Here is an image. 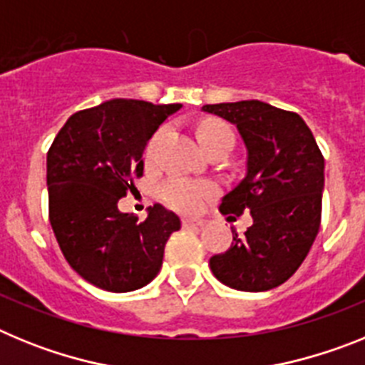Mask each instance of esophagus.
<instances>
[{"mask_svg":"<svg viewBox=\"0 0 365 365\" xmlns=\"http://www.w3.org/2000/svg\"><path fill=\"white\" fill-rule=\"evenodd\" d=\"M202 225H205V221H202V219L182 217V227L185 228H197V227H202Z\"/></svg>","mask_w":365,"mask_h":365,"instance_id":"esophagus-1","label":"esophagus"}]
</instances>
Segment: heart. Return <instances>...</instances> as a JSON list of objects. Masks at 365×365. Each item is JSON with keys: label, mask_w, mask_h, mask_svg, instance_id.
<instances>
[{"label": "heart", "mask_w": 365, "mask_h": 365, "mask_svg": "<svg viewBox=\"0 0 365 365\" xmlns=\"http://www.w3.org/2000/svg\"><path fill=\"white\" fill-rule=\"evenodd\" d=\"M159 138L160 131L155 133L150 143H148L146 151H144V157H146L148 163L153 160ZM197 138L205 150L208 146H212V144L221 143V140H230V143H234V135H232L230 128L222 124V122L215 120L202 122L197 128ZM215 192H217V188L212 182L185 179V177H172V179H168L160 186V197L172 206V208H177V210L185 212V214H193V212L201 210V206L205 205L206 199L212 197Z\"/></svg>", "instance_id": "b5f03b06"}]
</instances>
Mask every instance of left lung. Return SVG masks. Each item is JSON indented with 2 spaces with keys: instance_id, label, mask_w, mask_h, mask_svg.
Listing matches in <instances>:
<instances>
[{
  "instance_id": "left-lung-1",
  "label": "left lung",
  "mask_w": 365,
  "mask_h": 365,
  "mask_svg": "<svg viewBox=\"0 0 365 365\" xmlns=\"http://www.w3.org/2000/svg\"><path fill=\"white\" fill-rule=\"evenodd\" d=\"M202 111L235 124L247 146V175L219 210L228 219L243 212L254 219L243 237L232 230L234 243L210 257V269L237 291H270L299 269L320 230L324 155L298 113L259 100Z\"/></svg>"
}]
</instances>
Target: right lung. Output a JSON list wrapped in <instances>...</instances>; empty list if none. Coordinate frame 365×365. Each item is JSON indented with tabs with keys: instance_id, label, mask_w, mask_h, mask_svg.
<instances>
[{
	"instance_id": "add662e5",
	"label": "right lung",
	"mask_w": 365,
	"mask_h": 365,
	"mask_svg": "<svg viewBox=\"0 0 365 365\" xmlns=\"http://www.w3.org/2000/svg\"><path fill=\"white\" fill-rule=\"evenodd\" d=\"M180 104L115 98L71 115L47 151L49 221L74 272L109 292L148 285L163 267L180 219L164 206L148 217L122 214L118 201L143 175L151 135Z\"/></svg>"
}]
</instances>
